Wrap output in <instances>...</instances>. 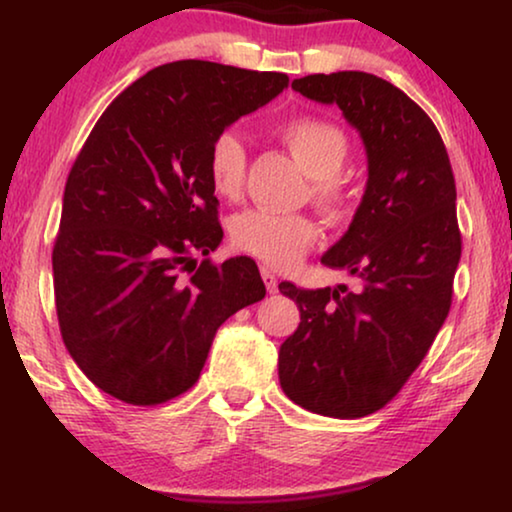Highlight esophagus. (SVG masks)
<instances>
[{
  "label": "esophagus",
  "mask_w": 512,
  "mask_h": 512,
  "mask_svg": "<svg viewBox=\"0 0 512 512\" xmlns=\"http://www.w3.org/2000/svg\"><path fill=\"white\" fill-rule=\"evenodd\" d=\"M261 277L265 282V289H268L270 293H275L277 291V275H275V272H272L270 268H261Z\"/></svg>",
  "instance_id": "esophagus-1"
}]
</instances>
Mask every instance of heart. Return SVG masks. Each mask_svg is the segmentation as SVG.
<instances>
[{"label": "heart", "instance_id": "obj_1", "mask_svg": "<svg viewBox=\"0 0 512 512\" xmlns=\"http://www.w3.org/2000/svg\"><path fill=\"white\" fill-rule=\"evenodd\" d=\"M279 139L312 179L321 207L340 209L347 186L340 170L349 158L347 132L317 116H298L279 125ZM207 177L219 198L237 200L247 179V146L235 130H221L207 146ZM230 240L244 254L272 268H293L319 240V226L305 214L247 209L230 226Z\"/></svg>", "mask_w": 512, "mask_h": 512}]
</instances>
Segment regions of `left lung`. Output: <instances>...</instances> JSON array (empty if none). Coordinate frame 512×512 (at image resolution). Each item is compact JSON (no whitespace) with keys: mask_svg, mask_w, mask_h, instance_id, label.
Masks as SVG:
<instances>
[{"mask_svg":"<svg viewBox=\"0 0 512 512\" xmlns=\"http://www.w3.org/2000/svg\"><path fill=\"white\" fill-rule=\"evenodd\" d=\"M291 88L340 107L359 130L368 184L352 226L321 256L361 289L279 284L300 310L279 347V384L317 415L366 417L403 389L450 312L461 258L450 156L426 111L380 76L310 74Z\"/></svg>","mask_w":512,"mask_h":512,"instance_id":"left-lung-1","label":"left lung"}]
</instances>
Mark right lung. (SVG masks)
<instances>
[{
  "label": "right lung",
  "mask_w": 512,
  "mask_h": 512,
  "mask_svg": "<svg viewBox=\"0 0 512 512\" xmlns=\"http://www.w3.org/2000/svg\"><path fill=\"white\" fill-rule=\"evenodd\" d=\"M286 86L279 72L179 60L146 72L95 123L65 184L53 289L67 352L104 394L130 405L181 396L216 328L263 300L251 258H207L223 230L205 163L216 132Z\"/></svg>",
  "instance_id": "1"
}]
</instances>
